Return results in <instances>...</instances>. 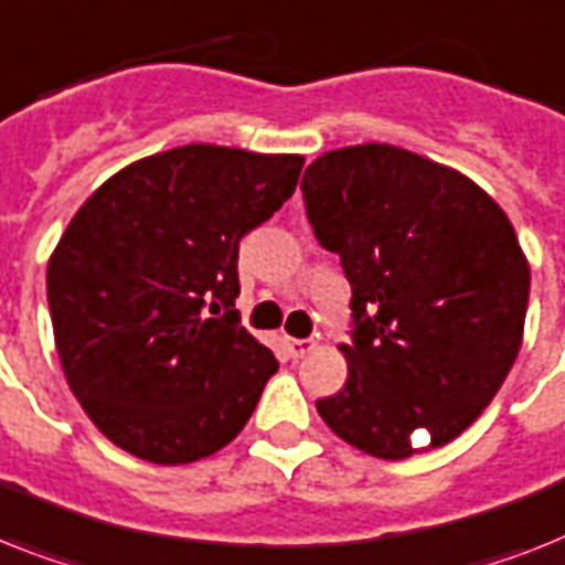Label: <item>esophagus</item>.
Here are the masks:
<instances>
[{
    "label": "esophagus",
    "instance_id": "34e87169",
    "mask_svg": "<svg viewBox=\"0 0 565 565\" xmlns=\"http://www.w3.org/2000/svg\"><path fill=\"white\" fill-rule=\"evenodd\" d=\"M316 348V342L313 339H287V351H290V356H305V354H310V351H313Z\"/></svg>",
    "mask_w": 565,
    "mask_h": 565
}]
</instances>
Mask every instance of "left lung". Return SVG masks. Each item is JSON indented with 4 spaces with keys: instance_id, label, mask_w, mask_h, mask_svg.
Returning <instances> with one entry per match:
<instances>
[{
    "instance_id": "8db88e82",
    "label": "left lung",
    "mask_w": 565,
    "mask_h": 565,
    "mask_svg": "<svg viewBox=\"0 0 565 565\" xmlns=\"http://www.w3.org/2000/svg\"><path fill=\"white\" fill-rule=\"evenodd\" d=\"M301 194L351 284L348 383L319 415L388 461L415 452V433L452 441L520 354L531 269L511 220L476 182L392 145L319 156Z\"/></svg>"
}]
</instances>
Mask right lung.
Instances as JSON below:
<instances>
[{
	"label": "right lung",
	"instance_id": "right-lung-1",
	"mask_svg": "<svg viewBox=\"0 0 565 565\" xmlns=\"http://www.w3.org/2000/svg\"><path fill=\"white\" fill-rule=\"evenodd\" d=\"M301 156L185 145L130 164L81 205L49 260L54 342L92 424L153 465L241 433L278 371L241 328V237L298 185Z\"/></svg>",
	"mask_w": 565,
	"mask_h": 565
}]
</instances>
